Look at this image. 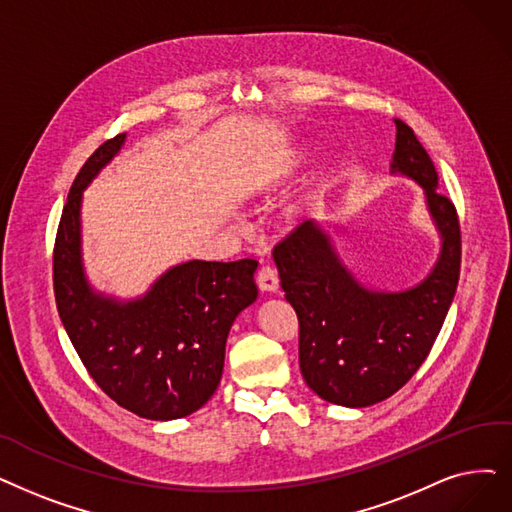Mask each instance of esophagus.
<instances>
[{
  "label": "esophagus",
  "mask_w": 512,
  "mask_h": 512,
  "mask_svg": "<svg viewBox=\"0 0 512 512\" xmlns=\"http://www.w3.org/2000/svg\"><path fill=\"white\" fill-rule=\"evenodd\" d=\"M257 286L261 288L263 293H276L278 286H280L276 270L270 268V265H263V268L257 272Z\"/></svg>",
  "instance_id": "1"
}]
</instances>
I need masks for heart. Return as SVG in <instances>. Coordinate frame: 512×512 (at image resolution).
I'll list each match as a JSON object with an SVG mask.
<instances>
[{
	"label": "heart",
	"mask_w": 512,
	"mask_h": 512,
	"mask_svg": "<svg viewBox=\"0 0 512 512\" xmlns=\"http://www.w3.org/2000/svg\"><path fill=\"white\" fill-rule=\"evenodd\" d=\"M284 219H286V224H295V221L299 219V213L297 211H288Z\"/></svg>",
	"instance_id": "b5f03b06"
}]
</instances>
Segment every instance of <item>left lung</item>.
Returning a JSON list of instances; mask_svg holds the SVG:
<instances>
[{
    "label": "left lung",
    "mask_w": 512,
    "mask_h": 512,
    "mask_svg": "<svg viewBox=\"0 0 512 512\" xmlns=\"http://www.w3.org/2000/svg\"><path fill=\"white\" fill-rule=\"evenodd\" d=\"M391 173L425 192L441 249L431 272L404 291L362 284L318 221L274 249L280 286L299 318V368L307 387L337 406L366 408L402 389L427 360L456 295L460 226L414 131L395 119Z\"/></svg>",
    "instance_id": "1"
}]
</instances>
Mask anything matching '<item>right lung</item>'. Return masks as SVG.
<instances>
[{
	"mask_svg": "<svg viewBox=\"0 0 512 512\" xmlns=\"http://www.w3.org/2000/svg\"><path fill=\"white\" fill-rule=\"evenodd\" d=\"M125 138L119 133L85 161L66 198L54 247L56 305L83 366L110 399L142 418H184L221 381L228 332L257 299V261L177 263L138 299L96 291L81 251L83 190Z\"/></svg>",
	"mask_w": 512,
	"mask_h": 512,
	"instance_id": "1",
	"label": "right lung"
}]
</instances>
